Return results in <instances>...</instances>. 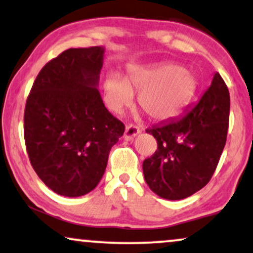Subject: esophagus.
<instances>
[{
    "label": "esophagus",
    "mask_w": 253,
    "mask_h": 253,
    "mask_svg": "<svg viewBox=\"0 0 253 253\" xmlns=\"http://www.w3.org/2000/svg\"><path fill=\"white\" fill-rule=\"evenodd\" d=\"M139 132H141V129H139L138 126L130 124V126H127L126 127V131H124L123 138L126 139V141H131V139L135 138V137L138 135Z\"/></svg>",
    "instance_id": "34e87169"
}]
</instances>
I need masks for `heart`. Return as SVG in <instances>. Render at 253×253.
Wrapping results in <instances>:
<instances>
[{
  "label": "heart",
  "instance_id": "obj_1",
  "mask_svg": "<svg viewBox=\"0 0 253 253\" xmlns=\"http://www.w3.org/2000/svg\"><path fill=\"white\" fill-rule=\"evenodd\" d=\"M198 88L192 70L176 63L143 67L124 77L110 74L103 82V95L109 109L121 114L133 101L138 91L139 107L151 118L169 120L179 114L191 102Z\"/></svg>",
  "mask_w": 253,
  "mask_h": 253
}]
</instances>
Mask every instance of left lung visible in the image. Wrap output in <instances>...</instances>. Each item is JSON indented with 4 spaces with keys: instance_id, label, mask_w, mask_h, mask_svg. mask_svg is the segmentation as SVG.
Returning a JSON list of instances; mask_svg holds the SVG:
<instances>
[{
    "instance_id": "1",
    "label": "left lung",
    "mask_w": 253,
    "mask_h": 253,
    "mask_svg": "<svg viewBox=\"0 0 253 253\" xmlns=\"http://www.w3.org/2000/svg\"><path fill=\"white\" fill-rule=\"evenodd\" d=\"M229 116V89L216 73L209 89L182 116L146 129L157 141V150L143 162L149 188L170 201L184 199L204 188L225 146Z\"/></svg>"
}]
</instances>
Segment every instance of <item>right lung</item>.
<instances>
[{"label": "right lung", "mask_w": 253, "mask_h": 253, "mask_svg": "<svg viewBox=\"0 0 253 253\" xmlns=\"http://www.w3.org/2000/svg\"><path fill=\"white\" fill-rule=\"evenodd\" d=\"M104 46L71 48L37 75L24 110V141L41 180L57 195L97 186L109 152L124 133L98 91Z\"/></svg>", "instance_id": "obj_1"}]
</instances>
